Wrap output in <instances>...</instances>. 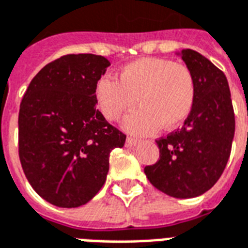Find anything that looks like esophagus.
I'll return each mask as SVG.
<instances>
[{
    "label": "esophagus",
    "instance_id": "obj_1",
    "mask_svg": "<svg viewBox=\"0 0 248 248\" xmlns=\"http://www.w3.org/2000/svg\"><path fill=\"white\" fill-rule=\"evenodd\" d=\"M138 138L136 137H128L126 138V141H125V146H128V147H132V146H136L138 143Z\"/></svg>",
    "mask_w": 248,
    "mask_h": 248
}]
</instances>
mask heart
I'll return each instance as SVG.
<instances>
[{"instance_id":"1","label":"heart","mask_w":248,"mask_h":248,"mask_svg":"<svg viewBox=\"0 0 248 248\" xmlns=\"http://www.w3.org/2000/svg\"><path fill=\"white\" fill-rule=\"evenodd\" d=\"M95 102L107 120L115 122L137 105L124 120L132 133H153L162 125L173 129L191 114L197 99V82L189 67L162 58L140 59L125 66L119 81L103 76L94 88Z\"/></svg>"}]
</instances>
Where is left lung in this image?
Wrapping results in <instances>:
<instances>
[{"label": "left lung", "instance_id": "1", "mask_svg": "<svg viewBox=\"0 0 248 248\" xmlns=\"http://www.w3.org/2000/svg\"><path fill=\"white\" fill-rule=\"evenodd\" d=\"M180 54L195 78V105L180 129L156 140L158 162L146 166L145 173L167 195L194 198L210 190L225 170L235 119L224 72L198 51Z\"/></svg>", "mask_w": 248, "mask_h": 248}]
</instances>
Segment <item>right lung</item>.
<instances>
[{
    "label": "right lung",
    "instance_id": "obj_1",
    "mask_svg": "<svg viewBox=\"0 0 248 248\" xmlns=\"http://www.w3.org/2000/svg\"><path fill=\"white\" fill-rule=\"evenodd\" d=\"M108 66L102 55H63L41 68L23 95L19 159L34 191L54 206L89 202L106 181L110 153L125 143L94 97Z\"/></svg>",
    "mask_w": 248,
    "mask_h": 248
}]
</instances>
